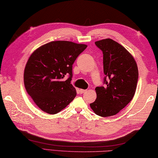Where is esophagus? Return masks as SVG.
<instances>
[{"label":"esophagus","instance_id":"34e87169","mask_svg":"<svg viewBox=\"0 0 158 158\" xmlns=\"http://www.w3.org/2000/svg\"><path fill=\"white\" fill-rule=\"evenodd\" d=\"M85 91H86V89H79L80 94H83Z\"/></svg>","mask_w":158,"mask_h":158}]
</instances>
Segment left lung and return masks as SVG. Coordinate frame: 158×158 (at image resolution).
<instances>
[{
    "label": "left lung",
    "mask_w": 158,
    "mask_h": 158,
    "mask_svg": "<svg viewBox=\"0 0 158 158\" xmlns=\"http://www.w3.org/2000/svg\"><path fill=\"white\" fill-rule=\"evenodd\" d=\"M95 44L103 53L105 87H96V99L90 104V107L99 116L115 115L135 95L139 78L138 67L132 56L113 40L103 39Z\"/></svg>",
    "instance_id": "left-lung-1"
}]
</instances>
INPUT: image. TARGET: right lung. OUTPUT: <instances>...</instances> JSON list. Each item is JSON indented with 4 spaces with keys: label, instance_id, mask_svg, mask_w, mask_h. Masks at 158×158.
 <instances>
[{
    "label": "right lung",
    "instance_id": "1",
    "mask_svg": "<svg viewBox=\"0 0 158 158\" xmlns=\"http://www.w3.org/2000/svg\"><path fill=\"white\" fill-rule=\"evenodd\" d=\"M87 47L70 41H52L30 57L23 74L25 88L43 111L58 113L75 98L76 89L70 83L73 64ZM65 76L68 79L64 81Z\"/></svg>",
    "mask_w": 158,
    "mask_h": 158
}]
</instances>
